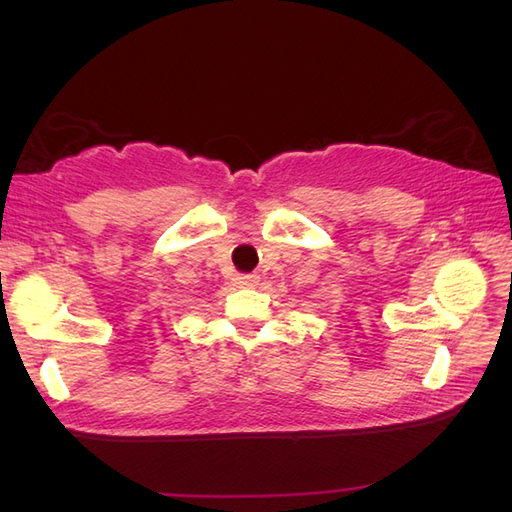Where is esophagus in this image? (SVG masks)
<instances>
[{
  "instance_id": "1",
  "label": "esophagus",
  "mask_w": 512,
  "mask_h": 512,
  "mask_svg": "<svg viewBox=\"0 0 512 512\" xmlns=\"http://www.w3.org/2000/svg\"><path fill=\"white\" fill-rule=\"evenodd\" d=\"M235 286H239V288H254V286H258V282H260V277L258 275H235Z\"/></svg>"
}]
</instances>
